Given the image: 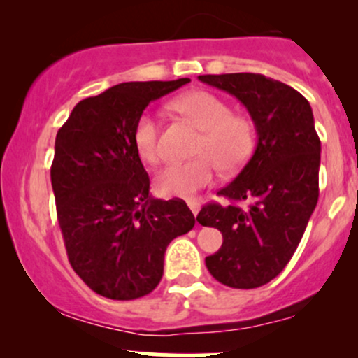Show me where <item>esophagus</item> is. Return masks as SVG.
Wrapping results in <instances>:
<instances>
[{
    "label": "esophagus",
    "instance_id": "1",
    "mask_svg": "<svg viewBox=\"0 0 358 358\" xmlns=\"http://www.w3.org/2000/svg\"><path fill=\"white\" fill-rule=\"evenodd\" d=\"M187 203H188V207H190V210H192L193 215H196V213H199V210H200V202H199V200L190 199V200H187Z\"/></svg>",
    "mask_w": 358,
    "mask_h": 358
}]
</instances>
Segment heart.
Wrapping results in <instances>:
<instances>
[{
  "instance_id": "b5f03b06",
  "label": "heart",
  "mask_w": 358,
  "mask_h": 358,
  "mask_svg": "<svg viewBox=\"0 0 358 358\" xmlns=\"http://www.w3.org/2000/svg\"><path fill=\"white\" fill-rule=\"evenodd\" d=\"M173 108L187 116L202 138L196 156L190 162H173L156 176V190L163 196H192L215 178L219 166L236 171L248 163L256 143V131L245 116L232 114L231 106L208 90H193L173 101ZM138 155L148 163H158L163 151L159 145L158 119L143 113L133 129Z\"/></svg>"
}]
</instances>
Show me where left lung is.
<instances>
[{"instance_id":"obj_1","label":"left lung","mask_w":358,"mask_h":358,"mask_svg":"<svg viewBox=\"0 0 358 358\" xmlns=\"http://www.w3.org/2000/svg\"><path fill=\"white\" fill-rule=\"evenodd\" d=\"M237 97L252 117L257 145L248 165L196 220L222 232V248L205 257L217 281L252 289L274 279L293 257L318 202L322 143L313 110L298 90L261 73L199 76ZM248 202L241 208L237 201Z\"/></svg>"}]
</instances>
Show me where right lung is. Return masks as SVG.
<instances>
[{"label": "right lung", "mask_w": 358, "mask_h": 358, "mask_svg": "<svg viewBox=\"0 0 358 358\" xmlns=\"http://www.w3.org/2000/svg\"><path fill=\"white\" fill-rule=\"evenodd\" d=\"M188 82L117 84L80 101L57 133L50 176L65 249L73 271L104 298L150 294L168 244L195 225L183 200L150 195L133 143L146 106Z\"/></svg>", "instance_id": "obj_1"}]
</instances>
